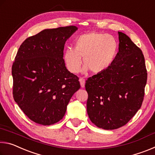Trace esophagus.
<instances>
[{"instance_id": "obj_1", "label": "esophagus", "mask_w": 155, "mask_h": 155, "mask_svg": "<svg viewBox=\"0 0 155 155\" xmlns=\"http://www.w3.org/2000/svg\"><path fill=\"white\" fill-rule=\"evenodd\" d=\"M79 81H80V83H81V87H85V78H79Z\"/></svg>"}]
</instances>
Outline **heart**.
Segmentation results:
<instances>
[{"label": "heart", "instance_id": "obj_1", "mask_svg": "<svg viewBox=\"0 0 155 155\" xmlns=\"http://www.w3.org/2000/svg\"><path fill=\"white\" fill-rule=\"evenodd\" d=\"M117 50V44L114 37L93 31L78 36L74 40V48L65 49L64 59L68 70L72 73L79 72L81 57L85 65L84 72L90 69L93 73H100L111 64Z\"/></svg>", "mask_w": 155, "mask_h": 155}]
</instances>
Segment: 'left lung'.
I'll use <instances>...</instances> for the list:
<instances>
[{
    "label": "left lung",
    "instance_id": "left-lung-1",
    "mask_svg": "<svg viewBox=\"0 0 155 155\" xmlns=\"http://www.w3.org/2000/svg\"><path fill=\"white\" fill-rule=\"evenodd\" d=\"M119 51L104 71L87 78V111L93 124L105 130L127 124L142 104L147 70L141 50L118 32Z\"/></svg>",
    "mask_w": 155,
    "mask_h": 155
}]
</instances>
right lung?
Segmentation results:
<instances>
[{"label": "right lung", "mask_w": 155, "mask_h": 155, "mask_svg": "<svg viewBox=\"0 0 155 155\" xmlns=\"http://www.w3.org/2000/svg\"><path fill=\"white\" fill-rule=\"evenodd\" d=\"M75 26L44 29L23 41L12 65L13 96L31 120L51 125L64 117L67 105L80 89L78 77L67 70L66 40Z\"/></svg>", "instance_id": "add662e5"}]
</instances>
